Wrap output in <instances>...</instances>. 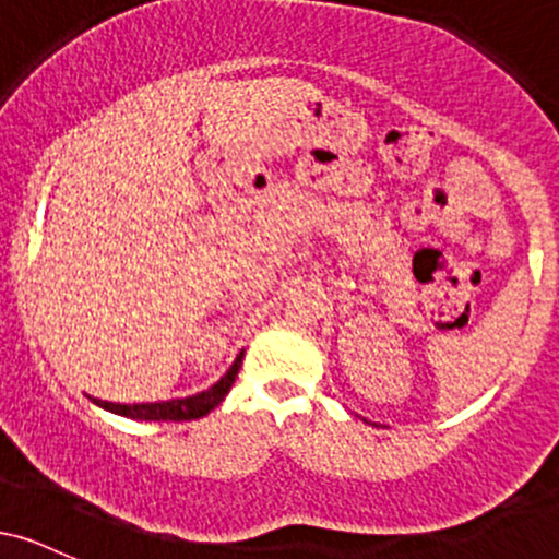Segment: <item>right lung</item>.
Returning a JSON list of instances; mask_svg holds the SVG:
<instances>
[{"label": "right lung", "instance_id": "1", "mask_svg": "<svg viewBox=\"0 0 559 559\" xmlns=\"http://www.w3.org/2000/svg\"><path fill=\"white\" fill-rule=\"evenodd\" d=\"M241 357H236L234 365L228 368V373L221 378V381L213 383L207 391H199L194 396H183V400H168V402H141V404H118V402H102L88 396L94 404H99L102 409H110L115 415H123V418H133V420H197L204 418L210 409H215L217 404L226 400V394L234 386L236 376H239L241 368Z\"/></svg>", "mask_w": 559, "mask_h": 559}]
</instances>
